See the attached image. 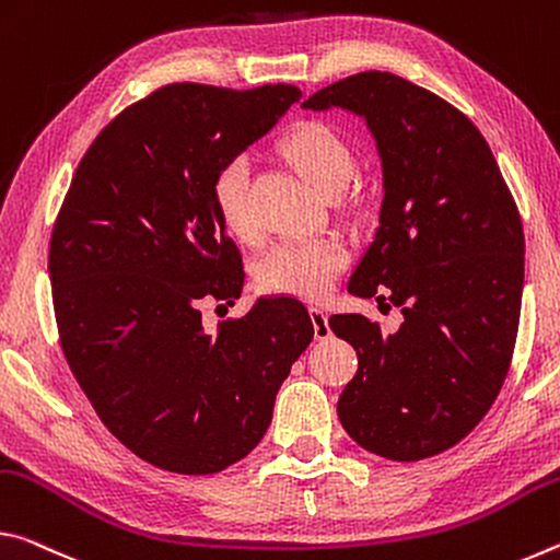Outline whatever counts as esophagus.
<instances>
[{
    "label": "esophagus",
    "mask_w": 560,
    "mask_h": 560,
    "mask_svg": "<svg viewBox=\"0 0 560 560\" xmlns=\"http://www.w3.org/2000/svg\"><path fill=\"white\" fill-rule=\"evenodd\" d=\"M310 319H313L317 340H327V337L332 335V329H329V323H327V313L323 307H310Z\"/></svg>",
    "instance_id": "esophagus-1"
}]
</instances>
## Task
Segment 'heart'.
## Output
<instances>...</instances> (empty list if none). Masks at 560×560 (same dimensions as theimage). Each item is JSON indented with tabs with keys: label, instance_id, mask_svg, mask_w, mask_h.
Segmentation results:
<instances>
[{
	"label": "heart",
	"instance_id": "b5f03b06",
	"mask_svg": "<svg viewBox=\"0 0 560 560\" xmlns=\"http://www.w3.org/2000/svg\"><path fill=\"white\" fill-rule=\"evenodd\" d=\"M280 153L292 168L319 194L327 196L345 188L352 176L354 155L335 128L319 121H305L280 139ZM210 203L228 233L237 241L253 235L247 213V166L243 159L223 163L210 180ZM347 250L335 237L285 243L260 262L258 282L262 290L280 295L323 298L342 270Z\"/></svg>",
	"mask_w": 560,
	"mask_h": 560
}]
</instances>
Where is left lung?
Listing matches in <instances>:
<instances>
[{
	"label": "left lung",
	"mask_w": 560,
	"mask_h": 560,
	"mask_svg": "<svg viewBox=\"0 0 560 560\" xmlns=\"http://www.w3.org/2000/svg\"><path fill=\"white\" fill-rule=\"evenodd\" d=\"M302 108H342L372 133L380 225L347 290L405 317L389 335L362 315L329 317L360 362L337 415L366 452L427 459L462 442L506 380L524 292L516 203L479 128L397 73H354Z\"/></svg>",
	"instance_id": "8db88e82"
}]
</instances>
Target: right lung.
<instances>
[{
    "mask_svg": "<svg viewBox=\"0 0 560 560\" xmlns=\"http://www.w3.org/2000/svg\"><path fill=\"white\" fill-rule=\"evenodd\" d=\"M300 96L163 86L96 136L63 198L49 247L63 354L108 432L159 469L215 474L250 454L313 342L295 298H260L215 335L198 310L245 280L210 180Z\"/></svg>",
    "mask_w": 560,
    "mask_h": 560,
    "instance_id": "obj_1",
    "label": "right lung"
}]
</instances>
